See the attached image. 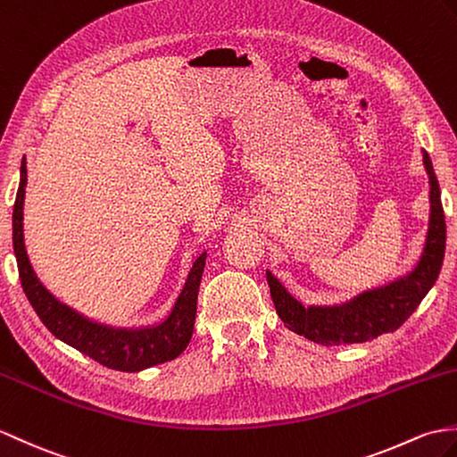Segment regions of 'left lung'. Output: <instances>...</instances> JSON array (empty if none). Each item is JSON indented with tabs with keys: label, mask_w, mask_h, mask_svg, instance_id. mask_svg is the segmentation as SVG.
I'll return each mask as SVG.
<instances>
[{
	"label": "left lung",
	"mask_w": 457,
	"mask_h": 457,
	"mask_svg": "<svg viewBox=\"0 0 457 457\" xmlns=\"http://www.w3.org/2000/svg\"><path fill=\"white\" fill-rule=\"evenodd\" d=\"M422 162L430 179V224L427 245H424L415 270L394 284L364 292L353 302L335 307H303L267 270L274 307L290 331L303 335L320 345L346 346L372 341L384 333L397 331L417 310L438 278L445 249V220L440 200V185L427 152L422 154Z\"/></svg>",
	"instance_id": "obj_1"
}]
</instances>
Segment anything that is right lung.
<instances>
[{
	"instance_id": "right-lung-1",
	"label": "right lung",
	"mask_w": 457,
	"mask_h": 457,
	"mask_svg": "<svg viewBox=\"0 0 457 457\" xmlns=\"http://www.w3.org/2000/svg\"><path fill=\"white\" fill-rule=\"evenodd\" d=\"M27 187V162L21 163V183L13 206V249L17 257L19 278L33 310L46 325L48 331L60 341L79 350L81 354L93 358L120 372H140V370L163 364L177 358L187 348L193 337L198 286L203 278L206 251L195 259L188 270L183 290L177 295L173 310L165 320L145 327H109L71 310L52 295L30 267L25 239H23V200Z\"/></svg>"
}]
</instances>
